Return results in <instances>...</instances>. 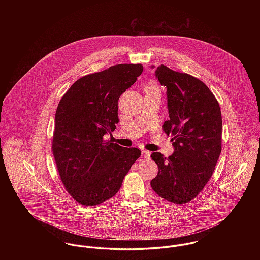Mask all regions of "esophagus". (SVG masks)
Returning a JSON list of instances; mask_svg holds the SVG:
<instances>
[{"instance_id": "esophagus-1", "label": "esophagus", "mask_w": 260, "mask_h": 260, "mask_svg": "<svg viewBox=\"0 0 260 260\" xmlns=\"http://www.w3.org/2000/svg\"><path fill=\"white\" fill-rule=\"evenodd\" d=\"M150 152L147 151V150H143L142 151V156H143V158H145V159H149L150 158Z\"/></svg>"}]
</instances>
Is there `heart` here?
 I'll list each match as a JSON object with an SVG mask.
<instances>
[{"label": "heart", "instance_id": "obj_1", "mask_svg": "<svg viewBox=\"0 0 260 260\" xmlns=\"http://www.w3.org/2000/svg\"><path fill=\"white\" fill-rule=\"evenodd\" d=\"M146 91H156L159 92V88L155 83H149L148 85L146 86Z\"/></svg>", "mask_w": 260, "mask_h": 260}]
</instances>
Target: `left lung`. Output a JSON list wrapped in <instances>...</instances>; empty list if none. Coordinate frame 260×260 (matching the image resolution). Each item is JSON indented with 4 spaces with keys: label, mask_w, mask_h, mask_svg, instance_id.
<instances>
[{
    "label": "left lung",
    "mask_w": 260,
    "mask_h": 260,
    "mask_svg": "<svg viewBox=\"0 0 260 260\" xmlns=\"http://www.w3.org/2000/svg\"><path fill=\"white\" fill-rule=\"evenodd\" d=\"M155 75L167 89L169 119L163 130L173 136L174 153L168 158L159 152L151 154L158 174L150 184L162 198L183 204L203 190L215 169L221 153V111L213 93L199 79L164 65Z\"/></svg>",
    "instance_id": "1"
}]
</instances>
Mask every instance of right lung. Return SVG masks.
Here are the masks:
<instances>
[{"mask_svg": "<svg viewBox=\"0 0 260 260\" xmlns=\"http://www.w3.org/2000/svg\"><path fill=\"white\" fill-rule=\"evenodd\" d=\"M143 72L141 64H120L86 75L69 88L55 115L52 151L67 192L85 206L113 197L140 157L104 139L118 124L119 97Z\"/></svg>", "mask_w": 260, "mask_h": 260, "instance_id": "1", "label": "right lung"}]
</instances>
